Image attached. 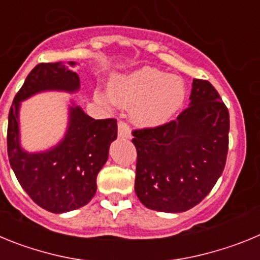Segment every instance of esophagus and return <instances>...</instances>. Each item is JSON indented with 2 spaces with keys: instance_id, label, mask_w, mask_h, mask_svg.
<instances>
[{
  "instance_id": "1",
  "label": "esophagus",
  "mask_w": 260,
  "mask_h": 260,
  "mask_svg": "<svg viewBox=\"0 0 260 260\" xmlns=\"http://www.w3.org/2000/svg\"><path fill=\"white\" fill-rule=\"evenodd\" d=\"M132 132H130V126L125 121H119L118 122V137L119 138H130Z\"/></svg>"
}]
</instances>
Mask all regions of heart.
Instances as JSON below:
<instances>
[{
  "label": "heart",
  "mask_w": 260,
  "mask_h": 260,
  "mask_svg": "<svg viewBox=\"0 0 260 260\" xmlns=\"http://www.w3.org/2000/svg\"><path fill=\"white\" fill-rule=\"evenodd\" d=\"M110 95L117 104L134 107L133 116L139 125L156 126L169 121L181 109L186 89L178 78L144 68L114 80Z\"/></svg>",
  "instance_id": "obj_1"
}]
</instances>
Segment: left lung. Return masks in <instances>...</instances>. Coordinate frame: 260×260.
<instances>
[{
	"instance_id": "8db88e82",
	"label": "left lung",
	"mask_w": 260,
	"mask_h": 260,
	"mask_svg": "<svg viewBox=\"0 0 260 260\" xmlns=\"http://www.w3.org/2000/svg\"><path fill=\"white\" fill-rule=\"evenodd\" d=\"M190 100L176 119L133 130L135 192L150 210H190L210 194L224 171L228 108L208 80H192Z\"/></svg>"
}]
</instances>
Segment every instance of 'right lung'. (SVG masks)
<instances>
[{
    "label": "right lung",
    "mask_w": 260,
    "mask_h": 260,
    "mask_svg": "<svg viewBox=\"0 0 260 260\" xmlns=\"http://www.w3.org/2000/svg\"><path fill=\"white\" fill-rule=\"evenodd\" d=\"M74 65V62H69ZM79 77L62 62L39 63L27 75L9 112L8 155L24 191L53 213L77 210L95 195L96 178L117 138V119H93L79 107L71 108L65 139L48 152L27 153L19 146L18 110L22 100L45 89L77 91Z\"/></svg>",
    "instance_id": "1"
}]
</instances>
